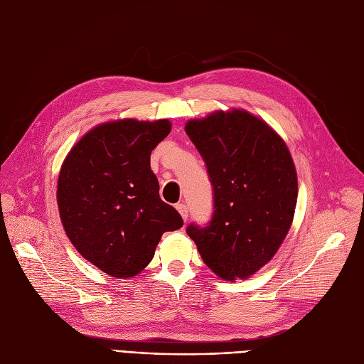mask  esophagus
<instances>
[{"label": "esophagus", "instance_id": "esophagus-1", "mask_svg": "<svg viewBox=\"0 0 364 364\" xmlns=\"http://www.w3.org/2000/svg\"><path fill=\"white\" fill-rule=\"evenodd\" d=\"M176 209H178L179 214L182 215V218L186 222V218H188V206H186L183 202H181V203L176 205Z\"/></svg>", "mask_w": 364, "mask_h": 364}]
</instances>
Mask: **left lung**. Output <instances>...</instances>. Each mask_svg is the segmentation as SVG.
Instances as JSON below:
<instances>
[{"instance_id":"1","label":"left lung","mask_w":364,"mask_h":364,"mask_svg":"<svg viewBox=\"0 0 364 364\" xmlns=\"http://www.w3.org/2000/svg\"><path fill=\"white\" fill-rule=\"evenodd\" d=\"M213 185V215L188 234L220 278L246 279L267 264L287 235L297 178L284 141L245 111L215 112L185 126Z\"/></svg>"}]
</instances>
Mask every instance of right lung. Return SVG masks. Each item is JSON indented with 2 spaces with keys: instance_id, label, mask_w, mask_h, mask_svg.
<instances>
[{
  "instance_id": "right-lung-1",
  "label": "right lung",
  "mask_w": 364,
  "mask_h": 364,
  "mask_svg": "<svg viewBox=\"0 0 364 364\" xmlns=\"http://www.w3.org/2000/svg\"><path fill=\"white\" fill-rule=\"evenodd\" d=\"M170 121L121 119L92 129L65 159L58 205L80 255L114 278H132L155 255L164 232L183 225L161 200L150 153L170 134Z\"/></svg>"
}]
</instances>
